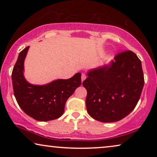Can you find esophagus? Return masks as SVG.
Returning <instances> with one entry per match:
<instances>
[{
    "label": "esophagus",
    "mask_w": 157,
    "mask_h": 157,
    "mask_svg": "<svg viewBox=\"0 0 157 157\" xmlns=\"http://www.w3.org/2000/svg\"><path fill=\"white\" fill-rule=\"evenodd\" d=\"M86 74H82V75H81V81H83L86 79Z\"/></svg>",
    "instance_id": "34e87169"
}]
</instances>
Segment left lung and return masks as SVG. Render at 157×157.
Segmentation results:
<instances>
[{
    "label": "left lung",
    "mask_w": 157,
    "mask_h": 157,
    "mask_svg": "<svg viewBox=\"0 0 157 157\" xmlns=\"http://www.w3.org/2000/svg\"><path fill=\"white\" fill-rule=\"evenodd\" d=\"M83 86L86 89L87 112L101 122L124 119L136 107L144 78L141 62L132 51L115 56L109 66L88 72Z\"/></svg>",
    "instance_id": "obj_1"
}]
</instances>
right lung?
Instances as JSON below:
<instances>
[{
	"instance_id": "add662e5",
	"label": "right lung",
	"mask_w": 157,
	"mask_h": 157,
	"mask_svg": "<svg viewBox=\"0 0 157 157\" xmlns=\"http://www.w3.org/2000/svg\"><path fill=\"white\" fill-rule=\"evenodd\" d=\"M29 48L21 51L13 69L14 96L21 109L33 119L40 121L56 119L63 113L68 98L81 86V74L77 73L68 79H58L42 86L31 84L23 76Z\"/></svg>"
}]
</instances>
